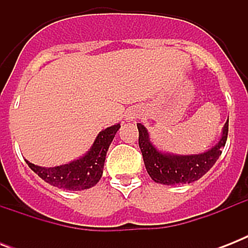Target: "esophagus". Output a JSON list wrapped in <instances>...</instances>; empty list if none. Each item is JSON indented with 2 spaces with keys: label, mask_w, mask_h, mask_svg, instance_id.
<instances>
[{
  "label": "esophagus",
  "mask_w": 248,
  "mask_h": 248,
  "mask_svg": "<svg viewBox=\"0 0 248 248\" xmlns=\"http://www.w3.org/2000/svg\"><path fill=\"white\" fill-rule=\"evenodd\" d=\"M128 118H130V120H132V118H135V117H134V116H131V117H128Z\"/></svg>",
  "instance_id": "1"
}]
</instances>
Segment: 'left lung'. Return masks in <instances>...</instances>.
<instances>
[{"label": "left lung", "instance_id": "left-lung-1", "mask_svg": "<svg viewBox=\"0 0 248 248\" xmlns=\"http://www.w3.org/2000/svg\"><path fill=\"white\" fill-rule=\"evenodd\" d=\"M229 120L224 126L221 139L215 147L202 155H172L158 152L149 141L147 128L138 124L139 130V147L143 155L144 165L149 176L159 184L175 185L189 184L198 180L219 159L228 138Z\"/></svg>", "mask_w": 248, "mask_h": 248}]
</instances>
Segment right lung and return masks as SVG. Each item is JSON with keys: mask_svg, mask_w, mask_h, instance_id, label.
<instances>
[{"mask_svg": "<svg viewBox=\"0 0 248 248\" xmlns=\"http://www.w3.org/2000/svg\"><path fill=\"white\" fill-rule=\"evenodd\" d=\"M120 127L121 124H118L103 130L95 139L89 153H86L82 158L76 159L67 165L56 167H40L29 161L25 162L42 180L56 188L67 190L89 189L100 180L104 169L105 155Z\"/></svg>", "mask_w": 248, "mask_h": 248, "instance_id": "1", "label": "right lung"}]
</instances>
